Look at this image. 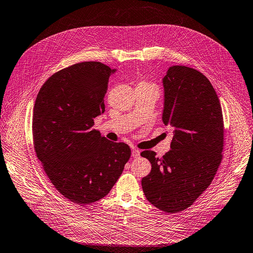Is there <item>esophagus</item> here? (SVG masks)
Here are the masks:
<instances>
[{
    "label": "esophagus",
    "mask_w": 253,
    "mask_h": 253,
    "mask_svg": "<svg viewBox=\"0 0 253 253\" xmlns=\"http://www.w3.org/2000/svg\"><path fill=\"white\" fill-rule=\"evenodd\" d=\"M132 157H133V158H139V157H140V150L134 148V149L132 150Z\"/></svg>",
    "instance_id": "esophagus-1"
}]
</instances>
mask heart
Returning a JSON list of instances; mask_svg holds the SVG:
<instances>
[{"mask_svg":"<svg viewBox=\"0 0 253 253\" xmlns=\"http://www.w3.org/2000/svg\"><path fill=\"white\" fill-rule=\"evenodd\" d=\"M140 84H147V83H144V82H143V83H140ZM147 85H149V84H147Z\"/></svg>","mask_w":253,"mask_h":253,"instance_id":"obj_1","label":"heart"}]
</instances>
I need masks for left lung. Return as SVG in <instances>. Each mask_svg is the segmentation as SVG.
Instances as JSON below:
<instances>
[{"mask_svg": "<svg viewBox=\"0 0 253 253\" xmlns=\"http://www.w3.org/2000/svg\"><path fill=\"white\" fill-rule=\"evenodd\" d=\"M163 87L162 119L173 128L171 149L162 158L153 150L141 153L151 164L141 184L151 205L177 213L192 206L214 179L223 150V116L214 87L194 68L170 66Z\"/></svg>", "mask_w": 253, "mask_h": 253, "instance_id": "left-lung-1", "label": "left lung"}]
</instances>
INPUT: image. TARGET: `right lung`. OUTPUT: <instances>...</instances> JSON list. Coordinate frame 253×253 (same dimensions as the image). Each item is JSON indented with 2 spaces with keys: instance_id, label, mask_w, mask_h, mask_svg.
Returning a JSON list of instances; mask_svg holds the SVG:
<instances>
[{
  "instance_id": "right-lung-1",
  "label": "right lung",
  "mask_w": 253,
  "mask_h": 253,
  "mask_svg": "<svg viewBox=\"0 0 253 253\" xmlns=\"http://www.w3.org/2000/svg\"><path fill=\"white\" fill-rule=\"evenodd\" d=\"M116 69L94 61L77 63L50 77L34 105L37 158L64 197L87 205L105 197L130 157L126 143L102 137L93 119L105 112L109 78Z\"/></svg>"
}]
</instances>
